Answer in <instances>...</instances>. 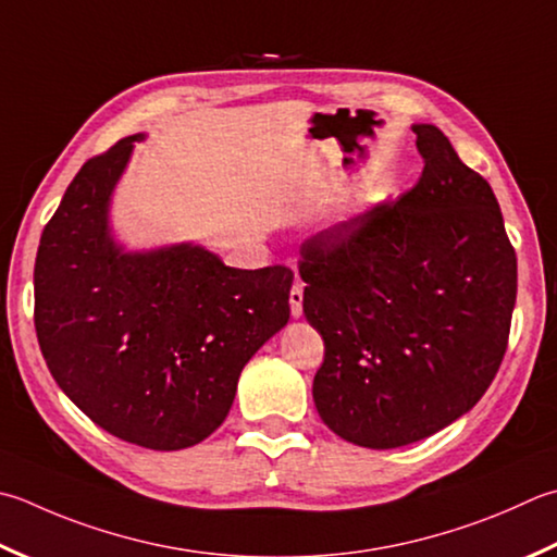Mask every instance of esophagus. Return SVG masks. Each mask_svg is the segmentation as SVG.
<instances>
[{
	"mask_svg": "<svg viewBox=\"0 0 557 557\" xmlns=\"http://www.w3.org/2000/svg\"><path fill=\"white\" fill-rule=\"evenodd\" d=\"M301 304H304V287L297 282V285H294L292 292H289V307H292L294 319H301V315H304Z\"/></svg>",
	"mask_w": 557,
	"mask_h": 557,
	"instance_id": "obj_1",
	"label": "esophagus"
}]
</instances>
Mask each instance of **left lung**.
Listing matches in <instances>:
<instances>
[{
    "mask_svg": "<svg viewBox=\"0 0 557 557\" xmlns=\"http://www.w3.org/2000/svg\"><path fill=\"white\" fill-rule=\"evenodd\" d=\"M424 169L394 205L304 246V315L325 357L321 420L367 449H396L466 416L503 362L517 256L490 183L440 127L412 125Z\"/></svg>",
    "mask_w": 557,
    "mask_h": 557,
    "instance_id": "obj_1",
    "label": "left lung"
}]
</instances>
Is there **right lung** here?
I'll use <instances>...</instances> for the list:
<instances>
[{
	"label": "right lung",
	"mask_w": 557,
	"mask_h": 557,
	"mask_svg": "<svg viewBox=\"0 0 557 557\" xmlns=\"http://www.w3.org/2000/svg\"><path fill=\"white\" fill-rule=\"evenodd\" d=\"M89 159L42 228L36 333L58 386L98 428L154 451L220 428L248 359L289 321V268L238 270L200 244L127 250L113 193L135 141Z\"/></svg>",
	"instance_id": "add662e5"
}]
</instances>
